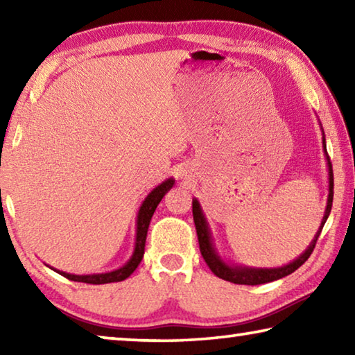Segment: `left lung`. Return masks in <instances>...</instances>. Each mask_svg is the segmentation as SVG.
Wrapping results in <instances>:
<instances>
[{"label":"left lung","instance_id":"8db88e82","mask_svg":"<svg viewBox=\"0 0 355 355\" xmlns=\"http://www.w3.org/2000/svg\"><path fill=\"white\" fill-rule=\"evenodd\" d=\"M324 135V133H322ZM322 147L324 153H326L327 166H329V197H327V207L326 213H324V218L321 220L320 230L316 232L313 241L300 257L296 260L285 264L282 268H249V266H236V264H228L219 257L218 252L214 249L213 239H211V232H209L208 222L205 219V214H203L200 203L197 199H192V216H194V224L197 230V238H199V245H200V254L203 260L207 261L208 268L211 269L214 275H218L219 279H224L227 282H232V284L236 285H261L268 284V282L279 280L285 275H290L291 272L296 271L297 268L302 266V264L309 260V257L313 252L318 238L321 235V230L324 224L330 214V209H332V200H334V172H332V164H330L327 150H326V137H322Z\"/></svg>","mask_w":355,"mask_h":355}]
</instances>
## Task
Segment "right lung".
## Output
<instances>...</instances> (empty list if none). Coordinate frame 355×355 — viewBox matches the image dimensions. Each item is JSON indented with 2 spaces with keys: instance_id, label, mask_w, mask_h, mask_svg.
<instances>
[{
  "instance_id": "right-lung-1",
  "label": "right lung",
  "mask_w": 355,
  "mask_h": 355,
  "mask_svg": "<svg viewBox=\"0 0 355 355\" xmlns=\"http://www.w3.org/2000/svg\"><path fill=\"white\" fill-rule=\"evenodd\" d=\"M175 180L173 178H167L166 182L156 186V188L150 192V194L146 197V200L142 202V205L139 208V213H137V219H136V244H135V252L131 255L130 260L123 264L122 268L116 269V271L111 272H101V274H87V275H75V274H69L64 271H55L58 274L64 275L65 279L73 280V282H83V284H92V285H103V284H112V282H122L127 277H130L131 274L135 272V269L137 268V264L141 263L142 257H144V249H146V239H147V230L150 225V220H152V216L155 213L156 207L161 202V199L166 196V192L169 191ZM53 269V268H51Z\"/></svg>"
}]
</instances>
